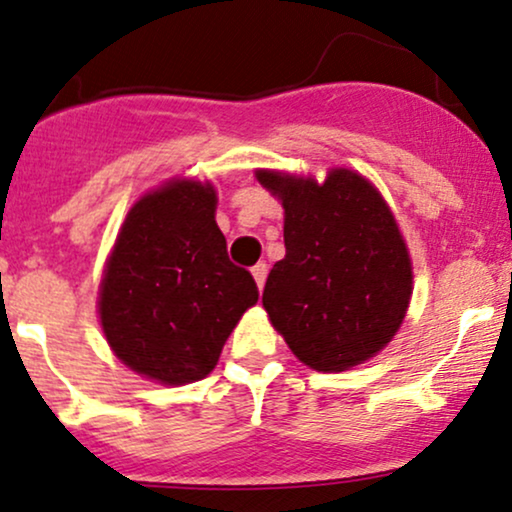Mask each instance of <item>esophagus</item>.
Here are the masks:
<instances>
[{
	"mask_svg": "<svg viewBox=\"0 0 512 512\" xmlns=\"http://www.w3.org/2000/svg\"><path fill=\"white\" fill-rule=\"evenodd\" d=\"M252 276H255V281H257V289H262L264 281H267V264L257 262L255 267H252Z\"/></svg>",
	"mask_w": 512,
	"mask_h": 512,
	"instance_id": "34e87169",
	"label": "esophagus"
}]
</instances>
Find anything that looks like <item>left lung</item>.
I'll return each instance as SVG.
<instances>
[{"mask_svg":"<svg viewBox=\"0 0 512 512\" xmlns=\"http://www.w3.org/2000/svg\"><path fill=\"white\" fill-rule=\"evenodd\" d=\"M257 180L284 207L286 255L262 305L305 366L342 373L387 346L407 315L411 260L390 207L363 175L332 168L325 182L276 170Z\"/></svg>","mask_w":512,"mask_h":512,"instance_id":"8db88e82","label":"left lung"}]
</instances>
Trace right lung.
Listing matches in <instances>:
<instances>
[{
    "label": "right lung",
    "mask_w": 512,
    "mask_h": 512,
    "mask_svg": "<svg viewBox=\"0 0 512 512\" xmlns=\"http://www.w3.org/2000/svg\"><path fill=\"white\" fill-rule=\"evenodd\" d=\"M211 182L170 180L129 209L101 281L103 334L142 378H207L228 334L257 303L248 269L228 260Z\"/></svg>",
    "instance_id": "add662e5"
}]
</instances>
